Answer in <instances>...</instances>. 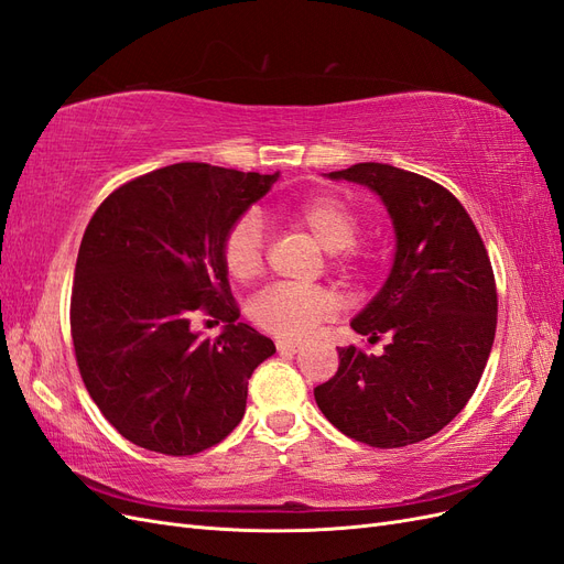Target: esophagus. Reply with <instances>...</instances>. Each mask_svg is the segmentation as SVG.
I'll use <instances>...</instances> for the list:
<instances>
[{
    "instance_id": "34e87169",
    "label": "esophagus",
    "mask_w": 564,
    "mask_h": 564,
    "mask_svg": "<svg viewBox=\"0 0 564 564\" xmlns=\"http://www.w3.org/2000/svg\"><path fill=\"white\" fill-rule=\"evenodd\" d=\"M299 348H301V344H296V340H278V352H282V355L299 352Z\"/></svg>"
}]
</instances>
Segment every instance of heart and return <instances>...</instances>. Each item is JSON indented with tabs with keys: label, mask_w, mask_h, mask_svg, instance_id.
<instances>
[{
	"label": "heart",
	"mask_w": 564,
	"mask_h": 564,
	"mask_svg": "<svg viewBox=\"0 0 564 564\" xmlns=\"http://www.w3.org/2000/svg\"><path fill=\"white\" fill-rule=\"evenodd\" d=\"M282 216L311 232L313 240L329 253H338L357 240L360 232V218L357 214L334 197H311L292 204ZM263 245L265 232L261 218L247 214L235 220L224 237V265L235 282H249L259 275L263 268ZM336 313V299L324 289H305L292 284H278L265 289L253 299L249 315L259 329L296 340L315 332L319 322L329 319Z\"/></svg>",
	"instance_id": "b5f03b06"
}]
</instances>
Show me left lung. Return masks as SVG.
<instances>
[{
  "mask_svg": "<svg viewBox=\"0 0 564 564\" xmlns=\"http://www.w3.org/2000/svg\"><path fill=\"white\" fill-rule=\"evenodd\" d=\"M324 176L379 195L395 253L383 286L350 322L369 338L390 334V344L379 357L340 348L338 371L315 388V402L365 445H416L466 406L485 371L497 332L487 249L460 202L431 178L379 162Z\"/></svg>",
  "mask_w": 564,
  "mask_h": 564,
  "instance_id": "8db88e82",
  "label": "left lung"
}]
</instances>
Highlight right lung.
I'll return each instance as SVG.
<instances>
[{"instance_id":"right-lung-1","label":"right lung","mask_w":564,"mask_h":564,"mask_svg":"<svg viewBox=\"0 0 564 564\" xmlns=\"http://www.w3.org/2000/svg\"><path fill=\"white\" fill-rule=\"evenodd\" d=\"M280 174L181 162L100 204L82 237L70 303L79 373L119 435L169 456L214 447L245 416L275 344L240 319L224 237ZM204 307L216 339L189 327Z\"/></svg>"}]
</instances>
